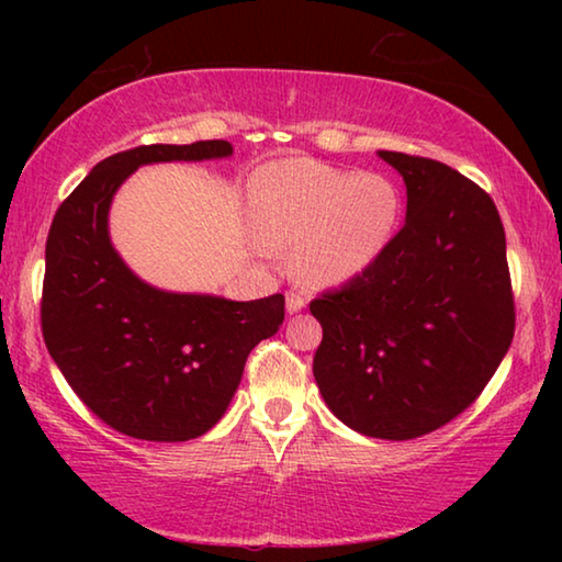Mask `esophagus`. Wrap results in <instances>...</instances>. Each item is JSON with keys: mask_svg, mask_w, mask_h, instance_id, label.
I'll list each match as a JSON object with an SVG mask.
<instances>
[{"mask_svg": "<svg viewBox=\"0 0 562 562\" xmlns=\"http://www.w3.org/2000/svg\"><path fill=\"white\" fill-rule=\"evenodd\" d=\"M284 300H288V312H290V315H294V312H300L304 304H307V300H304V294L302 292H294V290H290L288 297H284Z\"/></svg>", "mask_w": 562, "mask_h": 562, "instance_id": "obj_1", "label": "esophagus"}]
</instances>
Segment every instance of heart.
Listing matches in <instances>:
<instances>
[{"label": "heart", "instance_id": "heart-1", "mask_svg": "<svg viewBox=\"0 0 562 562\" xmlns=\"http://www.w3.org/2000/svg\"><path fill=\"white\" fill-rule=\"evenodd\" d=\"M402 207L392 178L315 158L274 160L250 178L255 235L265 250L294 252V270L315 288H337L372 268Z\"/></svg>", "mask_w": 562, "mask_h": 562}]
</instances>
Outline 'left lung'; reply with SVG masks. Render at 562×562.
Listing matches in <instances>:
<instances>
[{
	"mask_svg": "<svg viewBox=\"0 0 562 562\" xmlns=\"http://www.w3.org/2000/svg\"><path fill=\"white\" fill-rule=\"evenodd\" d=\"M406 183V223L379 260L317 294V386L339 422L406 441L463 414L516 331L496 203L446 164L379 150Z\"/></svg>",
	"mask_w": 562,
	"mask_h": 562,
	"instance_id": "left-lung-1",
	"label": "left lung"
}]
</instances>
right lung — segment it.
I'll return each mask as SVG.
<instances>
[{
  "mask_svg": "<svg viewBox=\"0 0 562 562\" xmlns=\"http://www.w3.org/2000/svg\"><path fill=\"white\" fill-rule=\"evenodd\" d=\"M233 154L227 140L154 144L93 166L59 205L46 237L42 335L74 394L131 439L176 443L213 429L247 355L284 319V297L233 302L160 292L109 240V207L133 170Z\"/></svg>",
  "mask_w": 562,
  "mask_h": 562,
  "instance_id": "right-lung-1",
  "label": "right lung"
}]
</instances>
